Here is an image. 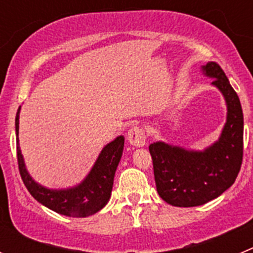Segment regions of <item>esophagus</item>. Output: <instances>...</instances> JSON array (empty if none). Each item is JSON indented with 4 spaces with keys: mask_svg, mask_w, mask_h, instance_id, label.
Wrapping results in <instances>:
<instances>
[{
    "mask_svg": "<svg viewBox=\"0 0 253 253\" xmlns=\"http://www.w3.org/2000/svg\"><path fill=\"white\" fill-rule=\"evenodd\" d=\"M146 133L140 126H133L128 131V142L134 147H143L146 144Z\"/></svg>",
    "mask_w": 253,
    "mask_h": 253,
    "instance_id": "1",
    "label": "esophagus"
}]
</instances>
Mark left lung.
<instances>
[{"mask_svg": "<svg viewBox=\"0 0 253 253\" xmlns=\"http://www.w3.org/2000/svg\"><path fill=\"white\" fill-rule=\"evenodd\" d=\"M213 78L227 105V120L220 137L203 151L165 142L149 146L156 186L161 198L173 207H199L222 195L234 184L242 165L243 113L240 99L219 64L202 67Z\"/></svg>", "mask_w": 253, "mask_h": 253, "instance_id": "left-lung-1", "label": "left lung"}]
</instances>
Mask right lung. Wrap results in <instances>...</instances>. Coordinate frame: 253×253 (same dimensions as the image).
Wrapping results in <instances>:
<instances>
[{
  "instance_id": "right-lung-1",
  "label": "right lung",
  "mask_w": 253,
  "mask_h": 253,
  "mask_svg": "<svg viewBox=\"0 0 253 253\" xmlns=\"http://www.w3.org/2000/svg\"><path fill=\"white\" fill-rule=\"evenodd\" d=\"M20 109L21 107H19L15 119L17 162L20 175L31 196L44 207L67 216L84 218L101 210L111 196L114 176L124 149V137L119 135L113 142L107 143L81 184L68 189H48L38 184L26 169L19 144Z\"/></svg>"
}]
</instances>
